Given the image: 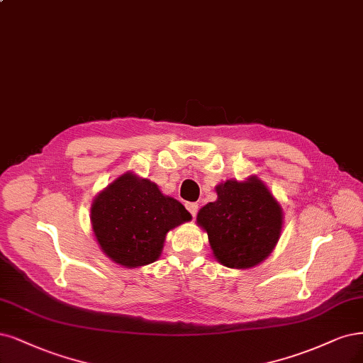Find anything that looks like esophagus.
Listing matches in <instances>:
<instances>
[{
  "mask_svg": "<svg viewBox=\"0 0 363 363\" xmlns=\"http://www.w3.org/2000/svg\"><path fill=\"white\" fill-rule=\"evenodd\" d=\"M186 208L189 210V213L195 218L196 211H198V204H196V203H187V204H186Z\"/></svg>",
  "mask_w": 363,
  "mask_h": 363,
  "instance_id": "34e87169",
  "label": "esophagus"
}]
</instances>
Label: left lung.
<instances>
[{
  "mask_svg": "<svg viewBox=\"0 0 363 363\" xmlns=\"http://www.w3.org/2000/svg\"><path fill=\"white\" fill-rule=\"evenodd\" d=\"M218 199L196 215L218 262L230 269H251L277 246L284 225L282 207L264 182L249 176L219 183Z\"/></svg>",
  "mask_w": 363,
  "mask_h": 363,
  "instance_id": "obj_1",
  "label": "left lung"
}]
</instances>
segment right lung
<instances>
[{
  "label": "right lung",
  "mask_w": 363,
  "mask_h": 363,
  "mask_svg": "<svg viewBox=\"0 0 363 363\" xmlns=\"http://www.w3.org/2000/svg\"><path fill=\"white\" fill-rule=\"evenodd\" d=\"M90 219L102 252L121 267L136 269L155 262L167 234L192 216L156 183L128 171L96 195Z\"/></svg>",
  "instance_id": "add662e5"
}]
</instances>
